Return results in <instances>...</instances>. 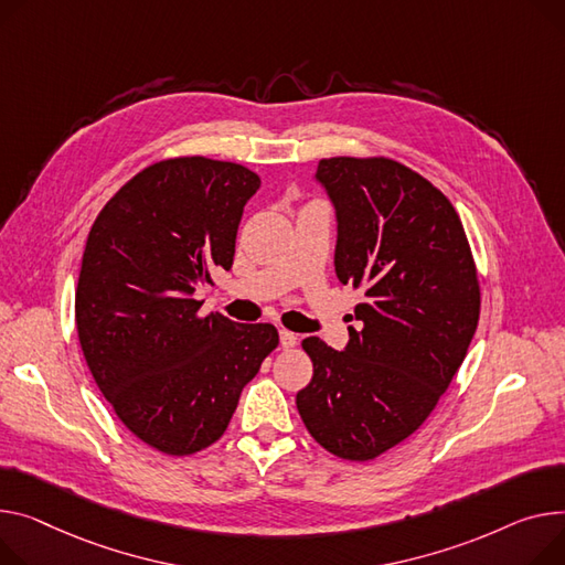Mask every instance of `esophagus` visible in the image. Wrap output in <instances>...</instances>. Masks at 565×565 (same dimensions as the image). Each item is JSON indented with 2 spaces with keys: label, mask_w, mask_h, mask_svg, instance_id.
<instances>
[{
  "label": "esophagus",
  "mask_w": 565,
  "mask_h": 565,
  "mask_svg": "<svg viewBox=\"0 0 565 565\" xmlns=\"http://www.w3.org/2000/svg\"><path fill=\"white\" fill-rule=\"evenodd\" d=\"M279 345H281L284 350H290V348H295V345H297V335H295L292 331H286V329H281V331H279Z\"/></svg>",
  "instance_id": "esophagus-1"
}]
</instances>
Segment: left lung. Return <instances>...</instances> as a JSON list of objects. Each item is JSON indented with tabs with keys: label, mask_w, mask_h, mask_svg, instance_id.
<instances>
[{
	"label": "left lung",
	"mask_w": 565,
	"mask_h": 565,
	"mask_svg": "<svg viewBox=\"0 0 565 565\" xmlns=\"http://www.w3.org/2000/svg\"><path fill=\"white\" fill-rule=\"evenodd\" d=\"M313 181L335 215V277L365 302L343 352L305 338L313 380L295 402L331 455L367 461L416 431L461 367L479 320L477 270L455 206L418 172L338 157Z\"/></svg>",
	"instance_id": "obj_1"
}]
</instances>
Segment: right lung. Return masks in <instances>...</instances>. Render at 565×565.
I'll list each match as a JSON object with an SVG mask.
<instances>
[{"label": "right lung", "instance_id": "right-lung-1", "mask_svg": "<svg viewBox=\"0 0 565 565\" xmlns=\"http://www.w3.org/2000/svg\"><path fill=\"white\" fill-rule=\"evenodd\" d=\"M258 188L236 163L161 161L125 183L88 234L74 295L86 363L125 427L166 455L215 443L279 343L268 322L198 318L195 292L232 270Z\"/></svg>", "mask_w": 565, "mask_h": 565}]
</instances>
